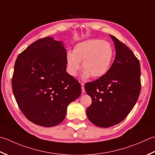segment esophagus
I'll return each mask as SVG.
<instances>
[{
  "label": "esophagus",
  "instance_id": "1",
  "mask_svg": "<svg viewBox=\"0 0 155 155\" xmlns=\"http://www.w3.org/2000/svg\"><path fill=\"white\" fill-rule=\"evenodd\" d=\"M81 89H82V93H84L85 92V90H84V84L83 83H81Z\"/></svg>",
  "mask_w": 155,
  "mask_h": 155
}]
</instances>
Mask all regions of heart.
Masks as SVG:
<instances>
[{
	"label": "heart",
	"instance_id": "heart-1",
	"mask_svg": "<svg viewBox=\"0 0 155 155\" xmlns=\"http://www.w3.org/2000/svg\"><path fill=\"white\" fill-rule=\"evenodd\" d=\"M114 50L109 42L99 39H89L74 45L72 53L66 54V70L72 77H76L81 68L84 79L100 78L110 70L114 58Z\"/></svg>",
	"mask_w": 155,
	"mask_h": 155
}]
</instances>
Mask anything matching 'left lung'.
<instances>
[{"mask_svg": "<svg viewBox=\"0 0 155 155\" xmlns=\"http://www.w3.org/2000/svg\"><path fill=\"white\" fill-rule=\"evenodd\" d=\"M116 58L104 76L84 85L92 99L87 109L88 119L94 125L109 128L123 121L135 105L141 89L140 64L132 51L111 35Z\"/></svg>", "mask_w": 155, "mask_h": 155, "instance_id": "8db88e82", "label": "left lung"}]
</instances>
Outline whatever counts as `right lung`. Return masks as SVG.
<instances>
[{
  "label": "right lung",
  "instance_id": "obj_1",
  "mask_svg": "<svg viewBox=\"0 0 155 155\" xmlns=\"http://www.w3.org/2000/svg\"><path fill=\"white\" fill-rule=\"evenodd\" d=\"M62 41L39 39L17 56L12 89L21 111L33 124L52 127L65 118L68 105L81 94V85L66 72Z\"/></svg>",
  "mask_w": 155,
  "mask_h": 155
}]
</instances>
